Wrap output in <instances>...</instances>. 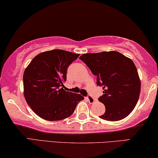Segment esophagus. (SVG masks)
Listing matches in <instances>:
<instances>
[{
    "mask_svg": "<svg viewBox=\"0 0 158 158\" xmlns=\"http://www.w3.org/2000/svg\"><path fill=\"white\" fill-rule=\"evenodd\" d=\"M86 98H87V100L88 101V102H89V103H94L95 99H94V98L93 97V96H92L91 95H88L87 97H86Z\"/></svg>",
    "mask_w": 158,
    "mask_h": 158,
    "instance_id": "obj_1",
    "label": "esophagus"
}]
</instances>
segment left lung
<instances>
[{
  "instance_id": "obj_1",
  "label": "left lung",
  "mask_w": 158,
  "mask_h": 158,
  "mask_svg": "<svg viewBox=\"0 0 158 158\" xmlns=\"http://www.w3.org/2000/svg\"><path fill=\"white\" fill-rule=\"evenodd\" d=\"M80 59L104 90L98 101L104 104L106 112L99 117L111 121L126 118L135 108L140 94L141 82L134 62L117 51L83 54Z\"/></svg>"
}]
</instances>
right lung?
Instances as JSON below:
<instances>
[{
    "mask_svg": "<svg viewBox=\"0 0 158 158\" xmlns=\"http://www.w3.org/2000/svg\"><path fill=\"white\" fill-rule=\"evenodd\" d=\"M79 54L55 49L33 58L23 73L24 96L27 103L39 117L59 121L73 114L84 97L65 91L69 66Z\"/></svg>",
    "mask_w": 158,
    "mask_h": 158,
    "instance_id": "1",
    "label": "right lung"
}]
</instances>
